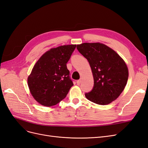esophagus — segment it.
Segmentation results:
<instances>
[{
    "label": "esophagus",
    "instance_id": "esophagus-1",
    "mask_svg": "<svg viewBox=\"0 0 148 148\" xmlns=\"http://www.w3.org/2000/svg\"><path fill=\"white\" fill-rule=\"evenodd\" d=\"M81 83H82V80L81 79H79V80H78V81L77 82V83L78 85H79L80 84H81Z\"/></svg>",
    "mask_w": 148,
    "mask_h": 148
}]
</instances>
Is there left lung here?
<instances>
[{
	"mask_svg": "<svg viewBox=\"0 0 148 148\" xmlns=\"http://www.w3.org/2000/svg\"><path fill=\"white\" fill-rule=\"evenodd\" d=\"M77 48L89 62L94 78L93 89L85 94L86 97L102 106L117 99L128 78V69L123 59L101 42H84L78 44Z\"/></svg>",
	"mask_w": 148,
	"mask_h": 148,
	"instance_id": "1",
	"label": "left lung"
}]
</instances>
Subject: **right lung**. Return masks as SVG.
<instances>
[{
  "label": "right lung",
  "mask_w": 148,
  "mask_h": 148,
  "mask_svg": "<svg viewBox=\"0 0 148 148\" xmlns=\"http://www.w3.org/2000/svg\"><path fill=\"white\" fill-rule=\"evenodd\" d=\"M76 44L51 48L39 58L28 77L29 91L34 99L46 107L64 99L73 83L66 63Z\"/></svg>",
  "instance_id": "right-lung-1"
}]
</instances>
